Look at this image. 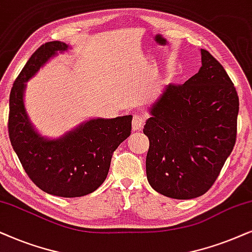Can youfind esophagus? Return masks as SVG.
<instances>
[{
  "label": "esophagus",
  "mask_w": 252,
  "mask_h": 252,
  "mask_svg": "<svg viewBox=\"0 0 252 252\" xmlns=\"http://www.w3.org/2000/svg\"><path fill=\"white\" fill-rule=\"evenodd\" d=\"M144 123H145V117L142 115H138V114L133 115V119H132V130L133 131H137V130L142 129Z\"/></svg>",
  "instance_id": "esophagus-1"
}]
</instances>
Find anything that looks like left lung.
<instances>
[{"mask_svg": "<svg viewBox=\"0 0 252 252\" xmlns=\"http://www.w3.org/2000/svg\"><path fill=\"white\" fill-rule=\"evenodd\" d=\"M184 84H169L150 108L146 176L157 192L191 199L207 192L236 142L239 96L223 66L205 49Z\"/></svg>", "mask_w": 252, "mask_h": 252, "instance_id": "obj_1", "label": "left lung"}]
</instances>
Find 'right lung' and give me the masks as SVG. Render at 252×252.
I'll use <instances>...</instances> for the list:
<instances>
[{
  "label": "right lung",
  "mask_w": 252,
  "mask_h": 252,
  "mask_svg": "<svg viewBox=\"0 0 252 252\" xmlns=\"http://www.w3.org/2000/svg\"><path fill=\"white\" fill-rule=\"evenodd\" d=\"M68 47L50 41L32 54L10 92L8 130L13 150L32 182L47 193L71 198L91 193L103 183L114 151L131 133L132 116L86 121L58 139L36 132L25 110V83Z\"/></svg>",
  "instance_id": "obj_1"
}]
</instances>
